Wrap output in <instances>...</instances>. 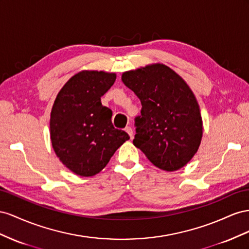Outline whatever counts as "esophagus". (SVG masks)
Wrapping results in <instances>:
<instances>
[{"instance_id":"1","label":"esophagus","mask_w":249,"mask_h":249,"mask_svg":"<svg viewBox=\"0 0 249 249\" xmlns=\"http://www.w3.org/2000/svg\"><path fill=\"white\" fill-rule=\"evenodd\" d=\"M125 131L129 134L130 138H132V136H133V130H132V128H131L130 126H126V127H125Z\"/></svg>"}]
</instances>
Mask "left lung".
<instances>
[{
  "label": "left lung",
  "instance_id": "1",
  "mask_svg": "<svg viewBox=\"0 0 249 249\" xmlns=\"http://www.w3.org/2000/svg\"><path fill=\"white\" fill-rule=\"evenodd\" d=\"M122 81L142 104L133 145L165 171L186 166L202 138L199 105L189 85L160 63L125 72Z\"/></svg>",
  "mask_w": 249,
  "mask_h": 249
}]
</instances>
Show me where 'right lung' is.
I'll use <instances>...</instances> for the list:
<instances>
[{"label": "right lung", "mask_w": 249, "mask_h": 249, "mask_svg": "<svg viewBox=\"0 0 249 249\" xmlns=\"http://www.w3.org/2000/svg\"><path fill=\"white\" fill-rule=\"evenodd\" d=\"M116 81V74L82 71L63 85L50 119L52 146L60 161L80 176H93L108 164L129 136L113 127L112 111L101 97Z\"/></svg>", "instance_id": "1"}]
</instances>
